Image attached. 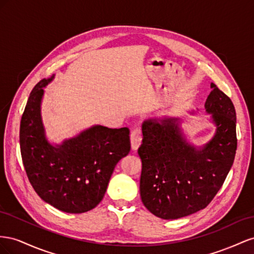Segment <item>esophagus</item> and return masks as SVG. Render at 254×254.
I'll return each mask as SVG.
<instances>
[{"instance_id": "34e87169", "label": "esophagus", "mask_w": 254, "mask_h": 254, "mask_svg": "<svg viewBox=\"0 0 254 254\" xmlns=\"http://www.w3.org/2000/svg\"><path fill=\"white\" fill-rule=\"evenodd\" d=\"M131 148L132 150L136 151L137 149L139 148V146L141 144V140H142V136H141V132L139 128H134L133 131L131 132Z\"/></svg>"}]
</instances>
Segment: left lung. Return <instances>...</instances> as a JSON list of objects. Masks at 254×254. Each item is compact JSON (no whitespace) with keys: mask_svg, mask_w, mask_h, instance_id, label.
Instances as JSON below:
<instances>
[{"mask_svg":"<svg viewBox=\"0 0 254 254\" xmlns=\"http://www.w3.org/2000/svg\"><path fill=\"white\" fill-rule=\"evenodd\" d=\"M211 88L204 106L216 133L203 147L186 140L179 118L150 119L142 125L140 197L148 211L162 219H178L206 207L233 165L235 108L214 83Z\"/></svg>","mask_w":254,"mask_h":254,"instance_id":"obj_1","label":"left lung"}]
</instances>
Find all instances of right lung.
<instances>
[{
	"label": "right lung",
	"instance_id": "obj_1",
	"mask_svg": "<svg viewBox=\"0 0 254 254\" xmlns=\"http://www.w3.org/2000/svg\"><path fill=\"white\" fill-rule=\"evenodd\" d=\"M43 78L34 87L20 123V150L28 181L47 203L79 214L102 201L115 166L131 150L127 127L93 126L62 144H51L41 120Z\"/></svg>",
	"mask_w": 254,
	"mask_h": 254
}]
</instances>
